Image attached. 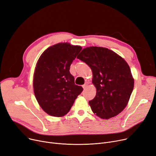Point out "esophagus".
<instances>
[{
  "label": "esophagus",
  "instance_id": "34e87169",
  "mask_svg": "<svg viewBox=\"0 0 156 156\" xmlns=\"http://www.w3.org/2000/svg\"><path fill=\"white\" fill-rule=\"evenodd\" d=\"M87 84H88V83H86L84 85H83V87L84 89H85V88L87 86Z\"/></svg>",
  "mask_w": 156,
  "mask_h": 156
}]
</instances>
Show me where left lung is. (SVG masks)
Segmentation results:
<instances>
[{
  "label": "left lung",
  "instance_id": "8db88e82",
  "mask_svg": "<svg viewBox=\"0 0 156 156\" xmlns=\"http://www.w3.org/2000/svg\"><path fill=\"white\" fill-rule=\"evenodd\" d=\"M92 70V83L96 88L95 97L89 101L94 114L108 119L126 107L134 87L128 64L107 48H84L77 57Z\"/></svg>",
  "mask_w": 156,
  "mask_h": 156
}]
</instances>
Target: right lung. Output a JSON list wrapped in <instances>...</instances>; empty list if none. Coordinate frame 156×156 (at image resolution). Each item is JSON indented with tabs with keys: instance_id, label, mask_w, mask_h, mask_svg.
Segmentation results:
<instances>
[{
	"instance_id": "obj_1",
	"label": "right lung",
	"mask_w": 156,
	"mask_h": 156,
	"mask_svg": "<svg viewBox=\"0 0 156 156\" xmlns=\"http://www.w3.org/2000/svg\"><path fill=\"white\" fill-rule=\"evenodd\" d=\"M82 48L58 43L43 52L37 63L33 86L44 112L55 117L67 114L83 88L75 84L70 66Z\"/></svg>"
}]
</instances>
